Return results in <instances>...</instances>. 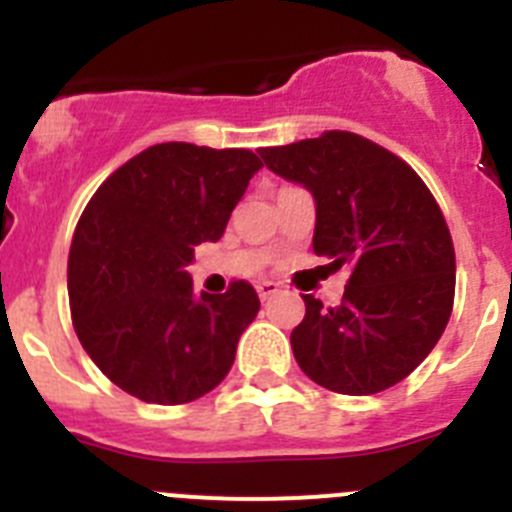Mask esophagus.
Segmentation results:
<instances>
[{
	"label": "esophagus",
	"mask_w": 512,
	"mask_h": 512,
	"mask_svg": "<svg viewBox=\"0 0 512 512\" xmlns=\"http://www.w3.org/2000/svg\"><path fill=\"white\" fill-rule=\"evenodd\" d=\"M256 292H259L261 300L266 302V300H271L274 295H279L282 289H279V284H274V282H259L256 284Z\"/></svg>",
	"instance_id": "obj_1"
}]
</instances>
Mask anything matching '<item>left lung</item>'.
<instances>
[{"label": "left lung", "mask_w": 512, "mask_h": 512, "mask_svg": "<svg viewBox=\"0 0 512 512\" xmlns=\"http://www.w3.org/2000/svg\"><path fill=\"white\" fill-rule=\"evenodd\" d=\"M274 174L305 184L312 248L351 269L336 307L305 295L292 330L302 372L338 395H377L431 354L451 318L456 256L436 197L400 156L348 130L261 148Z\"/></svg>", "instance_id": "left-lung-1"}]
</instances>
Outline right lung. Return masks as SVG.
Returning a JSON list of instances; mask_svg holds the SVG:
<instances>
[{
	"label": "right lung",
	"instance_id": "add662e5",
	"mask_svg": "<svg viewBox=\"0 0 512 512\" xmlns=\"http://www.w3.org/2000/svg\"><path fill=\"white\" fill-rule=\"evenodd\" d=\"M261 158L246 148L158 143L102 182L69 251L74 330L128 395L184 405L223 382L261 302L246 279L194 297L184 266L220 241Z\"/></svg>",
	"mask_w": 512,
	"mask_h": 512
}]
</instances>
